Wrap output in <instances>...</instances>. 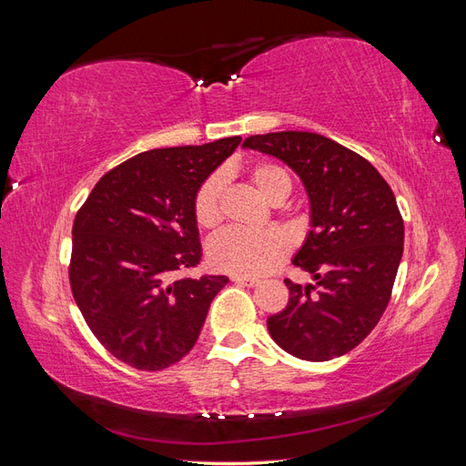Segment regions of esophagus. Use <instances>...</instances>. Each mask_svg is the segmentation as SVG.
I'll list each match as a JSON object with an SVG mask.
<instances>
[{
	"label": "esophagus",
	"mask_w": 466,
	"mask_h": 466,
	"mask_svg": "<svg viewBox=\"0 0 466 466\" xmlns=\"http://www.w3.org/2000/svg\"><path fill=\"white\" fill-rule=\"evenodd\" d=\"M235 284H241V286H248V288H255L260 284V279L257 278H250V276H233L231 278Z\"/></svg>",
	"instance_id": "obj_1"
}]
</instances>
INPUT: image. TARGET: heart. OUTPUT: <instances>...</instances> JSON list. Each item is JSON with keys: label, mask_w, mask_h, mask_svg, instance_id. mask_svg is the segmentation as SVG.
I'll return each instance as SVG.
<instances>
[{"label": "heart", "mask_w": 466, "mask_h": 466, "mask_svg": "<svg viewBox=\"0 0 466 466\" xmlns=\"http://www.w3.org/2000/svg\"><path fill=\"white\" fill-rule=\"evenodd\" d=\"M250 180L266 202L281 204L291 192V180L284 168L274 163H258L250 168ZM225 173L208 177L194 198V216L202 228H216L223 218ZM288 238L278 231L229 229L216 235L208 245L209 264L219 272L237 276H262L286 258Z\"/></svg>", "instance_id": "b5f03b06"}]
</instances>
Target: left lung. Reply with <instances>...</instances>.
<instances>
[{
    "label": "left lung",
    "mask_w": 466,
    "mask_h": 466,
    "mask_svg": "<svg viewBox=\"0 0 466 466\" xmlns=\"http://www.w3.org/2000/svg\"><path fill=\"white\" fill-rule=\"evenodd\" d=\"M286 163L309 198V233L291 262L313 284H293L268 332L288 354L329 361L375 329L390 299L404 221L387 180L361 155L313 132L250 136L243 144Z\"/></svg>",
    "instance_id": "left-lung-1"
}]
</instances>
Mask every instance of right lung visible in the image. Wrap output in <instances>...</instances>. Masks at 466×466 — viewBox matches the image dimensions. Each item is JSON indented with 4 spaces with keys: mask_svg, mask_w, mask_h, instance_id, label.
<instances>
[{
    "mask_svg": "<svg viewBox=\"0 0 466 466\" xmlns=\"http://www.w3.org/2000/svg\"><path fill=\"white\" fill-rule=\"evenodd\" d=\"M241 137L151 149L120 163L74 221L69 284L112 356L157 371L187 356L228 276L177 278L202 258L194 198Z\"/></svg>",
    "mask_w": 466,
    "mask_h": 466,
    "instance_id": "right-lung-1",
    "label": "right lung"
}]
</instances>
